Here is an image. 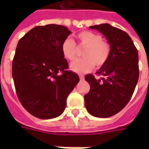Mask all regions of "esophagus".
Segmentation results:
<instances>
[{
	"mask_svg": "<svg viewBox=\"0 0 149 149\" xmlns=\"http://www.w3.org/2000/svg\"><path fill=\"white\" fill-rule=\"evenodd\" d=\"M79 77H80V80H81V81H84V77L83 75H79Z\"/></svg>",
	"mask_w": 149,
	"mask_h": 149,
	"instance_id": "esophagus-1",
	"label": "esophagus"
}]
</instances>
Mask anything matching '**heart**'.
Returning <instances> with one entry per match:
<instances>
[{
  "mask_svg": "<svg viewBox=\"0 0 149 149\" xmlns=\"http://www.w3.org/2000/svg\"><path fill=\"white\" fill-rule=\"evenodd\" d=\"M80 45L86 47L83 52L82 59L75 60L70 64V69L77 73H85L90 72L94 65L97 68L102 67L109 57V44L102 40L100 34L91 31H83L77 35ZM63 56L68 61L74 60L77 55V46L74 40L66 38L61 44Z\"/></svg>",
  "mask_w": 149,
  "mask_h": 149,
  "instance_id": "b5f03b06",
  "label": "heart"
}]
</instances>
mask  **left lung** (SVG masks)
<instances>
[{
  "label": "left lung",
  "instance_id": "1",
  "mask_svg": "<svg viewBox=\"0 0 149 149\" xmlns=\"http://www.w3.org/2000/svg\"><path fill=\"white\" fill-rule=\"evenodd\" d=\"M102 33L110 45L109 57L96 74H87L90 91L84 95V104L91 115L106 118L121 111L131 99L139 79L138 51L127 33L109 24L90 26Z\"/></svg>",
  "mask_w": 149,
  "mask_h": 149
}]
</instances>
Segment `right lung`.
<instances>
[{
    "mask_svg": "<svg viewBox=\"0 0 149 149\" xmlns=\"http://www.w3.org/2000/svg\"><path fill=\"white\" fill-rule=\"evenodd\" d=\"M70 33L63 25L37 26L17 44L12 65L15 88L23 107L37 118L61 115L67 97L80 81L68 70L61 49Z\"/></svg>",
    "mask_w": 149,
    "mask_h": 149,
    "instance_id": "obj_1",
    "label": "right lung"
}]
</instances>
